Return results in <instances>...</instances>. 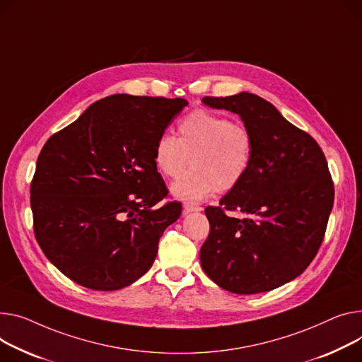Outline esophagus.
<instances>
[{
	"mask_svg": "<svg viewBox=\"0 0 362 362\" xmlns=\"http://www.w3.org/2000/svg\"><path fill=\"white\" fill-rule=\"evenodd\" d=\"M183 211L187 214V212H199L202 211V206H199L198 204H194V202H185L183 204Z\"/></svg>",
	"mask_w": 362,
	"mask_h": 362,
	"instance_id": "esophagus-1",
	"label": "esophagus"
}]
</instances>
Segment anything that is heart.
I'll use <instances>...</instances> for the list:
<instances>
[{
	"mask_svg": "<svg viewBox=\"0 0 362 362\" xmlns=\"http://www.w3.org/2000/svg\"><path fill=\"white\" fill-rule=\"evenodd\" d=\"M253 135L231 119L204 109L187 113L177 124V138L158 136L154 146L157 170L177 177L189 163L192 168L179 177L172 194L187 202L202 201L214 190L226 194L247 176L253 160Z\"/></svg>",
	"mask_w": 362,
	"mask_h": 362,
	"instance_id": "1",
	"label": "heart"
}]
</instances>
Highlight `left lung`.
<instances>
[{"label":"left lung","instance_id":"obj_1","mask_svg":"<svg viewBox=\"0 0 362 362\" xmlns=\"http://www.w3.org/2000/svg\"><path fill=\"white\" fill-rule=\"evenodd\" d=\"M202 102L237 113L255 144L243 182L218 206L205 208L209 234L201 267L234 294L275 290L301 275L322 246L334 199L326 157L315 138L256 94L206 95Z\"/></svg>","mask_w":362,"mask_h":362}]
</instances>
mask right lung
Returning a JSON list of instances; mask_svg holds the SVG:
<instances>
[{
    "label": "right lung",
    "mask_w": 362,
    "mask_h": 362,
    "mask_svg": "<svg viewBox=\"0 0 362 362\" xmlns=\"http://www.w3.org/2000/svg\"><path fill=\"white\" fill-rule=\"evenodd\" d=\"M185 99L113 94L43 146L30 185L37 243L71 281L115 291L146 274L182 214L154 164V146Z\"/></svg>",
    "instance_id": "1"
}]
</instances>
